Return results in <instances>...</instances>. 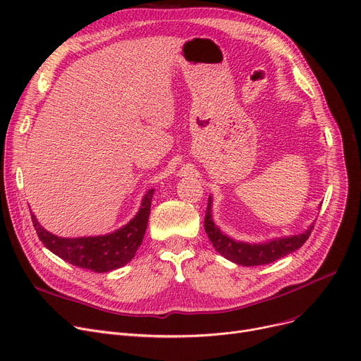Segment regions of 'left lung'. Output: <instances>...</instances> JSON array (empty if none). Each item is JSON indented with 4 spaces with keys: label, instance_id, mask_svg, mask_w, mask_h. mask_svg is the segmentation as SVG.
Masks as SVG:
<instances>
[{
    "label": "left lung",
    "instance_id": "8db88e82",
    "mask_svg": "<svg viewBox=\"0 0 361 361\" xmlns=\"http://www.w3.org/2000/svg\"><path fill=\"white\" fill-rule=\"evenodd\" d=\"M211 206H212V200L209 197V200H207L206 215H204V231L207 237H209L212 245L219 255H222L225 259H228L237 264H243V267L268 264L295 252L307 241L313 230V225H310L309 230H306L305 233L298 235L278 238V240H272L269 243H262V244L241 243L226 237L225 234L221 233V230L212 219Z\"/></svg>",
    "mask_w": 361,
    "mask_h": 361
}]
</instances>
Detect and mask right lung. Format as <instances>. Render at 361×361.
<instances>
[{
	"label": "right lung",
	"instance_id": "1",
	"mask_svg": "<svg viewBox=\"0 0 361 361\" xmlns=\"http://www.w3.org/2000/svg\"><path fill=\"white\" fill-rule=\"evenodd\" d=\"M154 190H149L137 215L116 233L98 237L63 238L44 230L32 214L37 237L45 247L63 260L93 272H109L127 264L135 257L146 233Z\"/></svg>",
	"mask_w": 361,
	"mask_h": 361
}]
</instances>
